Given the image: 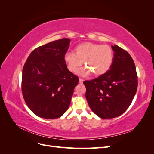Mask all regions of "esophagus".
I'll use <instances>...</instances> for the list:
<instances>
[{
  "label": "esophagus",
  "mask_w": 154,
  "mask_h": 154,
  "mask_svg": "<svg viewBox=\"0 0 154 154\" xmlns=\"http://www.w3.org/2000/svg\"><path fill=\"white\" fill-rule=\"evenodd\" d=\"M83 81H84V80H83V79H82V78L79 79V83H83Z\"/></svg>",
  "instance_id": "obj_1"
}]
</instances>
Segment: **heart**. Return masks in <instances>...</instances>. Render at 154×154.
I'll return each instance as SVG.
<instances>
[{
	"label": "heart",
	"instance_id": "1",
	"mask_svg": "<svg viewBox=\"0 0 154 154\" xmlns=\"http://www.w3.org/2000/svg\"><path fill=\"white\" fill-rule=\"evenodd\" d=\"M114 58V51L109 45L92 42L82 43L75 48V53L64 54V61L72 72H77L84 62L87 67L80 72L83 76L91 72L95 76L103 75L110 70Z\"/></svg>",
	"mask_w": 154,
	"mask_h": 154
}]
</instances>
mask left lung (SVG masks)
<instances>
[{
  "label": "left lung",
  "instance_id": "obj_1",
  "mask_svg": "<svg viewBox=\"0 0 154 154\" xmlns=\"http://www.w3.org/2000/svg\"><path fill=\"white\" fill-rule=\"evenodd\" d=\"M114 58L110 69L103 75L83 82L85 97L93 112L102 119L123 114L131 104L137 88L134 60L125 50L112 46Z\"/></svg>",
  "mask_w": 154,
  "mask_h": 154
}]
</instances>
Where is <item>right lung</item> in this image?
Instances as JSON below:
<instances>
[{
    "mask_svg": "<svg viewBox=\"0 0 154 154\" xmlns=\"http://www.w3.org/2000/svg\"><path fill=\"white\" fill-rule=\"evenodd\" d=\"M71 40L60 39L31 53L22 70V92L29 109L45 119L62 116L71 103L79 78L64 61Z\"/></svg>",
    "mask_w": 154,
    "mask_h": 154,
    "instance_id": "obj_1",
    "label": "right lung"
}]
</instances>
